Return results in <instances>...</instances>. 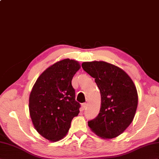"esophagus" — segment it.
I'll return each mask as SVG.
<instances>
[{"label":"esophagus","instance_id":"obj_1","mask_svg":"<svg viewBox=\"0 0 159 159\" xmlns=\"http://www.w3.org/2000/svg\"><path fill=\"white\" fill-rule=\"evenodd\" d=\"M86 107H87V104H86V103H83V104H82V110H84L85 109H86Z\"/></svg>","mask_w":159,"mask_h":159}]
</instances>
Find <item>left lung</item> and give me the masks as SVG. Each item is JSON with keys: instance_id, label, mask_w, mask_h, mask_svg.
Here are the masks:
<instances>
[{"instance_id": "obj_1", "label": "left lung", "mask_w": 159, "mask_h": 159, "mask_svg": "<svg viewBox=\"0 0 159 159\" xmlns=\"http://www.w3.org/2000/svg\"><path fill=\"white\" fill-rule=\"evenodd\" d=\"M82 67L95 79L101 96L100 112L88 121L89 127L102 138L117 137L131 124L136 112L138 96L134 82L123 69L107 62H84Z\"/></svg>"}]
</instances>
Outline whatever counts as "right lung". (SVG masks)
I'll list each match as a JSON object with an SVG mask.
<instances>
[{"mask_svg":"<svg viewBox=\"0 0 159 159\" xmlns=\"http://www.w3.org/2000/svg\"><path fill=\"white\" fill-rule=\"evenodd\" d=\"M80 67L73 59L58 61L42 72L30 92L29 111L33 125L50 142L63 138L73 118L80 113L71 80Z\"/></svg>","mask_w":159,"mask_h":159,"instance_id":"1","label":"right lung"}]
</instances>
